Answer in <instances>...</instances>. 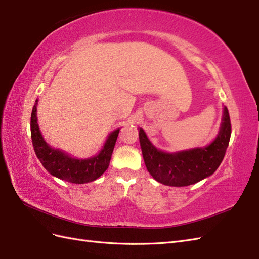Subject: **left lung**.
Here are the masks:
<instances>
[{
  "label": "left lung",
  "instance_id": "obj_1",
  "mask_svg": "<svg viewBox=\"0 0 259 259\" xmlns=\"http://www.w3.org/2000/svg\"><path fill=\"white\" fill-rule=\"evenodd\" d=\"M230 135V116L225 107L218 135L206 147L167 153L156 149L142 128L139 130V142L146 167L156 182L171 187H184L215 173L226 154Z\"/></svg>",
  "mask_w": 259,
  "mask_h": 259
}]
</instances>
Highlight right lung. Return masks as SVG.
Masks as SVG:
<instances>
[{
  "mask_svg": "<svg viewBox=\"0 0 259 259\" xmlns=\"http://www.w3.org/2000/svg\"><path fill=\"white\" fill-rule=\"evenodd\" d=\"M36 105L31 113V139L35 154L45 169L53 176L72 184H85L93 182L103 175L109 166L120 128L113 131L100 152L90 159H75L68 153L52 148L45 142L37 124Z\"/></svg>",
  "mask_w": 259,
  "mask_h": 259,
  "instance_id": "1",
  "label": "right lung"
}]
</instances>
